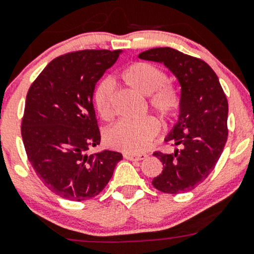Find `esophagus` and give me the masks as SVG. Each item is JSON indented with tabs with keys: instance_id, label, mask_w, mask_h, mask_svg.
Masks as SVG:
<instances>
[{
	"instance_id": "34e87169",
	"label": "esophagus",
	"mask_w": 254,
	"mask_h": 254,
	"mask_svg": "<svg viewBox=\"0 0 254 254\" xmlns=\"http://www.w3.org/2000/svg\"><path fill=\"white\" fill-rule=\"evenodd\" d=\"M124 157L130 161H141L147 157L146 153H124Z\"/></svg>"
}]
</instances>
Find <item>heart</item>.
Instances as JSON below:
<instances>
[{
	"mask_svg": "<svg viewBox=\"0 0 254 254\" xmlns=\"http://www.w3.org/2000/svg\"><path fill=\"white\" fill-rule=\"evenodd\" d=\"M127 87L147 96L148 107L162 119L176 117L181 107V97L175 87L168 84V77L160 67L148 63H135L127 66L120 75ZM114 87L109 79L97 84L93 92V104L99 117L109 120L113 117ZM160 124L151 115L136 120H122L109 127L104 134L106 143L112 148L137 152L141 151L158 134Z\"/></svg>",
	"mask_w": 254,
	"mask_h": 254,
	"instance_id": "heart-1",
	"label": "heart"
}]
</instances>
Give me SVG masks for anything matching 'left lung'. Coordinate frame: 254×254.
<instances>
[{
  "label": "left lung",
  "instance_id": "8db88e82",
  "mask_svg": "<svg viewBox=\"0 0 254 254\" xmlns=\"http://www.w3.org/2000/svg\"><path fill=\"white\" fill-rule=\"evenodd\" d=\"M139 58L162 63L182 86L179 120L166 139L178 148L153 152L163 170L152 186L162 193H186L205 181L224 151L229 102L216 73L201 59L172 48L150 49Z\"/></svg>",
  "mask_w": 254,
  "mask_h": 254
}]
</instances>
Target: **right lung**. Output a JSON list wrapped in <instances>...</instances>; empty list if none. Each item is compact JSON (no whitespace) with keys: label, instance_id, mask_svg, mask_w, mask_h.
I'll return each instance as SVG.
<instances>
[{"label":"right lung","instance_id":"1","mask_svg":"<svg viewBox=\"0 0 254 254\" xmlns=\"http://www.w3.org/2000/svg\"><path fill=\"white\" fill-rule=\"evenodd\" d=\"M119 54H64L50 61L28 89L20 127L28 161L45 187L67 200L98 195L123 158L108 150L86 153L101 142L92 99L94 86Z\"/></svg>","mask_w":254,"mask_h":254}]
</instances>
